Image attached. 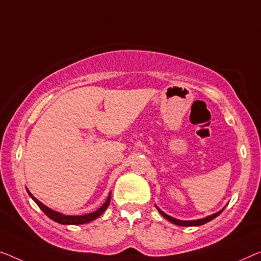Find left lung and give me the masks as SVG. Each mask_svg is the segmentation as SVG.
Returning <instances> with one entry per match:
<instances>
[{
  "instance_id": "1",
  "label": "left lung",
  "mask_w": 261,
  "mask_h": 261,
  "mask_svg": "<svg viewBox=\"0 0 261 261\" xmlns=\"http://www.w3.org/2000/svg\"><path fill=\"white\" fill-rule=\"evenodd\" d=\"M155 208L158 210V212L161 213V215H162L163 217H164L165 219H168L169 221H171V223L174 224V225H179V226H200V225H204V224H206V223H208V221H211L212 219H215L216 217L219 216L220 213L224 211L225 207H224L223 210H220L219 212L213 213V215H211V216L205 217V218H203V219H197V220H179V219H176V218L171 217V216H169V215H166V213L163 212L161 208L157 207V206H155Z\"/></svg>"
}]
</instances>
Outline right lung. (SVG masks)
<instances>
[{
	"label": "right lung",
	"mask_w": 261,
	"mask_h": 261,
	"mask_svg": "<svg viewBox=\"0 0 261 261\" xmlns=\"http://www.w3.org/2000/svg\"><path fill=\"white\" fill-rule=\"evenodd\" d=\"M28 191V190H27ZM29 196L33 198V200L35 201L38 205V207H40L42 211H43L46 216H48L50 219H53L54 221H56V223H60V224H63V225H81V224H85V223H90V221L95 220L96 218H98L102 213L106 211L108 208L109 204H110V199H111V193L109 194V197L107 198L106 203H104L102 206L98 210H96L95 212H91L89 213V215H84V216H65V215H62L60 212H56L54 211V210L49 208L48 206H45L44 204H42L40 200L36 199L33 194H31L29 191Z\"/></svg>",
	"instance_id": "right-lung-1"
}]
</instances>
